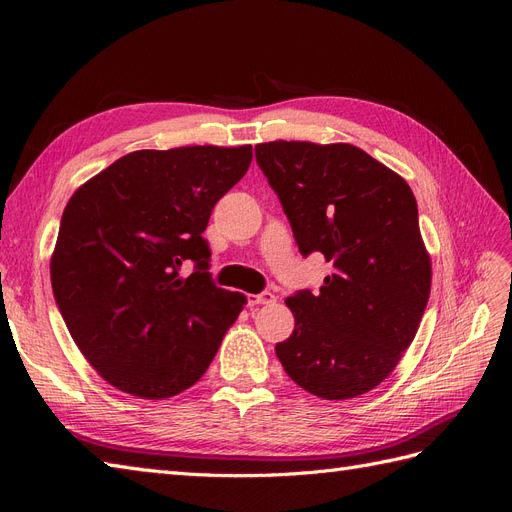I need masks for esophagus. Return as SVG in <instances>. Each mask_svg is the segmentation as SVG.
<instances>
[{
    "label": "esophagus",
    "instance_id": "obj_1",
    "mask_svg": "<svg viewBox=\"0 0 512 512\" xmlns=\"http://www.w3.org/2000/svg\"><path fill=\"white\" fill-rule=\"evenodd\" d=\"M277 297L273 292H260V294H247V305L256 307V305H271L275 303Z\"/></svg>",
    "mask_w": 512,
    "mask_h": 512
}]
</instances>
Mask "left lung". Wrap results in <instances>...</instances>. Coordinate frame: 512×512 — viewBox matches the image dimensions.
<instances>
[{"instance_id": "left-lung-1", "label": "left lung", "mask_w": 512, "mask_h": 512, "mask_svg": "<svg viewBox=\"0 0 512 512\" xmlns=\"http://www.w3.org/2000/svg\"><path fill=\"white\" fill-rule=\"evenodd\" d=\"M303 256L333 273L286 299L294 331L275 346L286 374L322 399L359 397L391 374L425 314L431 260L410 185L363 149L256 145Z\"/></svg>"}]
</instances>
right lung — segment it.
Here are the masks:
<instances>
[{"label":"right lung","instance_id":"right-lung-1","mask_svg":"<svg viewBox=\"0 0 512 512\" xmlns=\"http://www.w3.org/2000/svg\"><path fill=\"white\" fill-rule=\"evenodd\" d=\"M250 162L252 145L143 149L68 200L53 294L74 344L115 389L166 399L211 365L245 297L213 284L203 232ZM185 259L190 278L178 275Z\"/></svg>","mask_w":512,"mask_h":512}]
</instances>
